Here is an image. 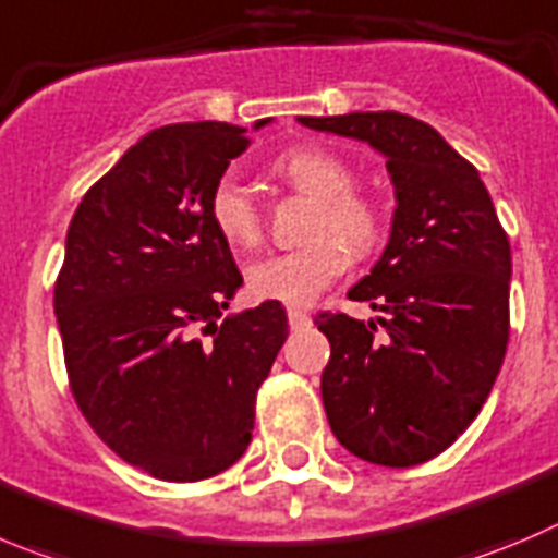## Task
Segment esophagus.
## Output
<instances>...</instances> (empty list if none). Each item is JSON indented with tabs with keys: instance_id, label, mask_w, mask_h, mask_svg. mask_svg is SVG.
<instances>
[{
	"instance_id": "obj_1",
	"label": "esophagus",
	"mask_w": 558,
	"mask_h": 558,
	"mask_svg": "<svg viewBox=\"0 0 558 558\" xmlns=\"http://www.w3.org/2000/svg\"><path fill=\"white\" fill-rule=\"evenodd\" d=\"M288 323H290V328H293V331H299V328L310 326V315H306V312H301V310H288Z\"/></svg>"
}]
</instances>
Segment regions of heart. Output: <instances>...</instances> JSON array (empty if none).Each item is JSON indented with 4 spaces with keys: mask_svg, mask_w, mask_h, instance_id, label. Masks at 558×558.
<instances>
[{
    "mask_svg": "<svg viewBox=\"0 0 558 558\" xmlns=\"http://www.w3.org/2000/svg\"><path fill=\"white\" fill-rule=\"evenodd\" d=\"M270 174L315 199L304 246L270 254L248 265L254 299L284 306H310L348 268L350 252L369 254L386 230L384 208L353 185V169L326 147H295L270 161ZM210 221L221 241L241 252L263 243V216L238 180L225 178L210 194Z\"/></svg>",
    "mask_w": 558,
    "mask_h": 558,
    "instance_id": "heart-1",
    "label": "heart"
}]
</instances>
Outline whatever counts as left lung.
<instances>
[{
  "label": "left lung",
  "mask_w": 558,
  "mask_h": 558,
  "mask_svg": "<svg viewBox=\"0 0 558 558\" xmlns=\"http://www.w3.org/2000/svg\"><path fill=\"white\" fill-rule=\"evenodd\" d=\"M299 123L375 147L397 199L384 254L348 293L384 317L323 312L317 320L331 342L320 378L331 433L367 463H427L474 422L501 369L507 232L480 172L416 117L350 111Z\"/></svg>",
  "instance_id": "1"
}]
</instances>
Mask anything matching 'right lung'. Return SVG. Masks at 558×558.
I'll return each instance as SVG.
<instances>
[{"mask_svg":"<svg viewBox=\"0 0 558 558\" xmlns=\"http://www.w3.org/2000/svg\"><path fill=\"white\" fill-rule=\"evenodd\" d=\"M246 147V129L216 120L150 131L68 227L54 315L71 391L100 441L156 480H208L246 452L288 339L276 301L225 317L243 276L210 194Z\"/></svg>","mask_w":558,"mask_h":558,"instance_id":"right-lung-1","label":"right lung"}]
</instances>
